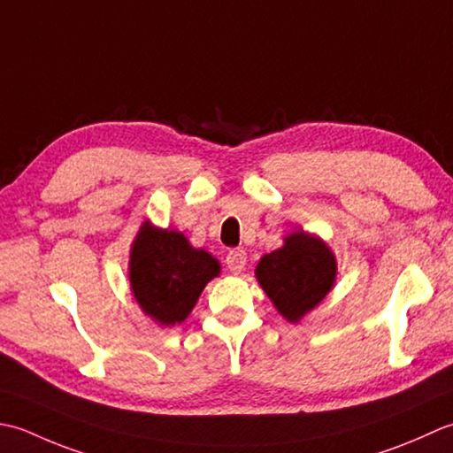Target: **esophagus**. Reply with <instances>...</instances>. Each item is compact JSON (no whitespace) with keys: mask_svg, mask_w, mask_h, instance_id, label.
Listing matches in <instances>:
<instances>
[{"mask_svg":"<svg viewBox=\"0 0 453 453\" xmlns=\"http://www.w3.org/2000/svg\"><path fill=\"white\" fill-rule=\"evenodd\" d=\"M246 260H248V256H246V252L244 250H240V248H236V250H230L228 254H226V267L233 273H240L244 270V265H246Z\"/></svg>","mask_w":453,"mask_h":453,"instance_id":"34e87169","label":"esophagus"}]
</instances>
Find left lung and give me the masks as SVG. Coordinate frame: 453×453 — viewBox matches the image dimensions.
<instances>
[{"mask_svg":"<svg viewBox=\"0 0 453 453\" xmlns=\"http://www.w3.org/2000/svg\"><path fill=\"white\" fill-rule=\"evenodd\" d=\"M256 278L275 309L297 322L326 297L336 278V260L320 238L293 233L283 248L262 257Z\"/></svg>","mask_w":453,"mask_h":453,"instance_id":"left-lung-1","label":"left lung"}]
</instances>
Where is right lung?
I'll return each mask as SVG.
<instances>
[{"instance_id":"obj_1","label":"right lung","mask_w":453,"mask_h":453,"mask_svg":"<svg viewBox=\"0 0 453 453\" xmlns=\"http://www.w3.org/2000/svg\"><path fill=\"white\" fill-rule=\"evenodd\" d=\"M219 262L181 233L142 225L131 252V288L146 315L172 326L186 320Z\"/></svg>"}]
</instances>
